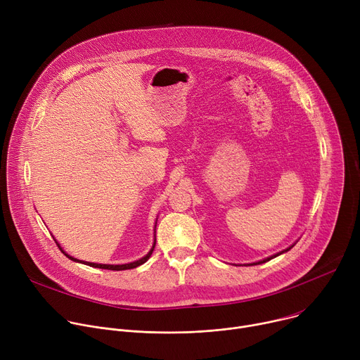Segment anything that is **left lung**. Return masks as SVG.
Here are the masks:
<instances>
[{"label":"left lung","mask_w":360,"mask_h":360,"mask_svg":"<svg viewBox=\"0 0 360 360\" xmlns=\"http://www.w3.org/2000/svg\"><path fill=\"white\" fill-rule=\"evenodd\" d=\"M296 244V243H294ZM294 244L291 245V247H288V248H285V250H283V251H280V252H277V254H274V255H271V257H269V258H264V259H261V261H258V263H252L251 266H257V264H263V263H267V261H270L271 258H274V257H277V255H280V254H283V252H287L288 250H291L292 247H294ZM250 266V264H248Z\"/></svg>","instance_id":"obj_1"}]
</instances>
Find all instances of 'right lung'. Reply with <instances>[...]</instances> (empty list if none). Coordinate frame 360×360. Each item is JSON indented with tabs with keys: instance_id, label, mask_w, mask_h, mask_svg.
Here are the masks:
<instances>
[{
	"instance_id": "obj_1",
	"label": "right lung",
	"mask_w": 360,
	"mask_h": 360,
	"mask_svg": "<svg viewBox=\"0 0 360 360\" xmlns=\"http://www.w3.org/2000/svg\"><path fill=\"white\" fill-rule=\"evenodd\" d=\"M156 226V225H155ZM56 241V240H54ZM56 244H57V247L61 250V252L66 255V257H69L70 259H73V261H76V263H82V264H86V266H90V267H94V269H103V270H113V271H122V270H130V269H136L138 266H142L143 263H146V261L149 259V257L152 255V252H153V248H155V244H156V240L153 241V245H152V248H150V251L145 255V257H142V258H139V259H136V261H134V263H127V264H97V263H89V261H82V259H77V258H75V257H72V255H69L66 251H64L61 247H60V244L56 241Z\"/></svg>"
}]
</instances>
